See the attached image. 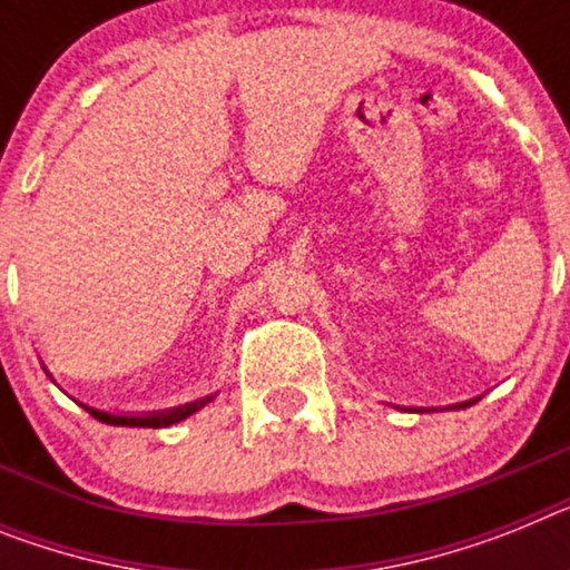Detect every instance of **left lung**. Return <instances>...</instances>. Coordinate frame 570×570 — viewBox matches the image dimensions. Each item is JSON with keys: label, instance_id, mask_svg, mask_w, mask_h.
Wrapping results in <instances>:
<instances>
[{"label": "left lung", "instance_id": "8db88e82", "mask_svg": "<svg viewBox=\"0 0 570 570\" xmlns=\"http://www.w3.org/2000/svg\"><path fill=\"white\" fill-rule=\"evenodd\" d=\"M475 401H479V397H473V401H464V403H455V406H450V410H464V406H473ZM415 412H424V410H415Z\"/></svg>", "mask_w": 570, "mask_h": 570}]
</instances>
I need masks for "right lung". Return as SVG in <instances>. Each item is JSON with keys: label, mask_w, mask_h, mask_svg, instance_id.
Listing matches in <instances>:
<instances>
[{"label": "right lung", "mask_w": 570, "mask_h": 570, "mask_svg": "<svg viewBox=\"0 0 570 570\" xmlns=\"http://www.w3.org/2000/svg\"><path fill=\"white\" fill-rule=\"evenodd\" d=\"M48 372V368H46ZM51 377V374H48ZM216 395H207V397H198V401L193 403H184V406H175V410H160V412H144V415H118V412H106V410H97V406H89V403H80L82 410L89 412L91 417H97V421H104V424H111V426H149V430H160V426H173L178 424V421H184V417L196 415L198 410H204L207 403L213 401Z\"/></svg>", "instance_id": "obj_1"}]
</instances>
